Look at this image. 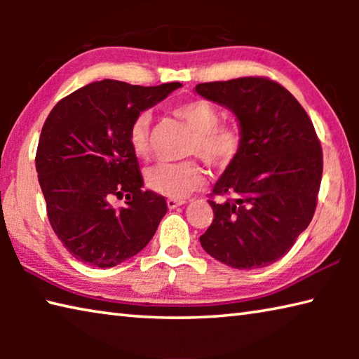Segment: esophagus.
<instances>
[{
  "label": "esophagus",
  "mask_w": 359,
  "mask_h": 359,
  "mask_svg": "<svg viewBox=\"0 0 359 359\" xmlns=\"http://www.w3.org/2000/svg\"><path fill=\"white\" fill-rule=\"evenodd\" d=\"M182 204H185L184 199H172V198L168 199V208L169 209H175V208H179V205H182Z\"/></svg>",
  "instance_id": "1"
}]
</instances>
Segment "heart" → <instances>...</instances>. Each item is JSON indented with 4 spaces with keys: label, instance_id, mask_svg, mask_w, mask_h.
I'll return each instance as SVG.
<instances>
[{
    "label": "heart",
    "instance_id": "obj_1",
    "mask_svg": "<svg viewBox=\"0 0 359 359\" xmlns=\"http://www.w3.org/2000/svg\"><path fill=\"white\" fill-rule=\"evenodd\" d=\"M172 114L193 130L187 155H196L212 168H226L244 147V130L238 120L220 121V111L208 100L194 98L172 107ZM151 115L139 112L128 128L133 154L144 158L150 149ZM204 184V171L194 160L156 163L145 171V185L172 199H184Z\"/></svg>",
    "mask_w": 359,
    "mask_h": 359
}]
</instances>
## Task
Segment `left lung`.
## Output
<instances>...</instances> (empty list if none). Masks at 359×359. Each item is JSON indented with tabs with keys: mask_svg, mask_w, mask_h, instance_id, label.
Segmentation results:
<instances>
[{
	"mask_svg": "<svg viewBox=\"0 0 359 359\" xmlns=\"http://www.w3.org/2000/svg\"><path fill=\"white\" fill-rule=\"evenodd\" d=\"M196 92L231 109L244 130V147L210 193L214 222L199 241L234 269L269 266L290 252L317 209L323 151L312 120L269 77L198 83ZM215 196L227 199L217 203Z\"/></svg>",
	"mask_w": 359,
	"mask_h": 359,
	"instance_id": "1",
	"label": "left lung"
}]
</instances>
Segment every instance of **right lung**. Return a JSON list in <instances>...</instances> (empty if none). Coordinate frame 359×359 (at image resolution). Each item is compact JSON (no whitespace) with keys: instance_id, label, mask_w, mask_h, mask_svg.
I'll list each match as a JSON object with an SVG mask.
<instances>
[{"instance_id":"right-lung-1","label":"right lung","mask_w":359,"mask_h":359,"mask_svg":"<svg viewBox=\"0 0 359 359\" xmlns=\"http://www.w3.org/2000/svg\"><path fill=\"white\" fill-rule=\"evenodd\" d=\"M179 87V82L141 87L104 79L65 96L48 114L36 171L50 226L76 259L112 267L154 238L168 204L161 194L141 188L128 128L139 112ZM123 196L127 205L115 210L110 201Z\"/></svg>"}]
</instances>
